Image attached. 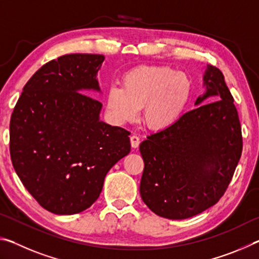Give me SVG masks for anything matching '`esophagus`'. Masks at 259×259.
I'll use <instances>...</instances> for the list:
<instances>
[{"mask_svg": "<svg viewBox=\"0 0 259 259\" xmlns=\"http://www.w3.org/2000/svg\"><path fill=\"white\" fill-rule=\"evenodd\" d=\"M130 144H131V147L137 148L140 144V139L138 136H136V135L130 136Z\"/></svg>", "mask_w": 259, "mask_h": 259, "instance_id": "34e87169", "label": "esophagus"}]
</instances>
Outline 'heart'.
I'll return each mask as SVG.
<instances>
[{
  "mask_svg": "<svg viewBox=\"0 0 259 259\" xmlns=\"http://www.w3.org/2000/svg\"><path fill=\"white\" fill-rule=\"evenodd\" d=\"M193 96L187 74L168 66L135 67L122 77V88L107 90L106 109L119 124L134 121L143 107V121L152 130H164L177 123Z\"/></svg>",
  "mask_w": 259,
  "mask_h": 259,
  "instance_id": "obj_1",
  "label": "heart"
}]
</instances>
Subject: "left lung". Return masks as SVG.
Instances as JSON below:
<instances>
[{
  "instance_id": "obj_1",
  "label": "left lung",
  "mask_w": 259,
  "mask_h": 259,
  "mask_svg": "<svg viewBox=\"0 0 259 259\" xmlns=\"http://www.w3.org/2000/svg\"><path fill=\"white\" fill-rule=\"evenodd\" d=\"M198 107L140 144L144 160L140 196L157 216L186 219L216 204L232 181L242 153L234 99L224 75L208 66ZM212 97V103L204 104Z\"/></svg>"
}]
</instances>
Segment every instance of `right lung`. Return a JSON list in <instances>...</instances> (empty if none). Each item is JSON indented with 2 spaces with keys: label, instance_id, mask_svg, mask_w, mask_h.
<instances>
[{
  "label": "right lung",
  "instance_id": "1",
  "mask_svg": "<svg viewBox=\"0 0 259 259\" xmlns=\"http://www.w3.org/2000/svg\"><path fill=\"white\" fill-rule=\"evenodd\" d=\"M103 55L58 57L26 83L10 120V155L17 175L48 211L74 214L99 198L109 169L129 154V131L99 121Z\"/></svg>",
  "mask_w": 259,
  "mask_h": 259
}]
</instances>
